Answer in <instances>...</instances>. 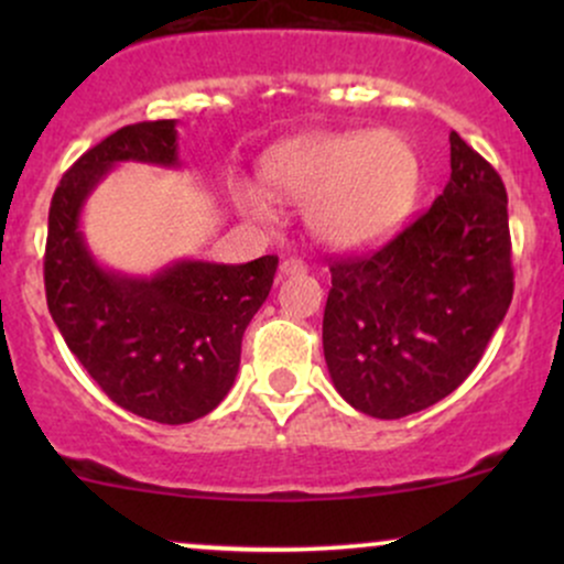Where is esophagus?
<instances>
[{
	"instance_id": "1",
	"label": "esophagus",
	"mask_w": 564,
	"mask_h": 564,
	"mask_svg": "<svg viewBox=\"0 0 564 564\" xmlns=\"http://www.w3.org/2000/svg\"><path fill=\"white\" fill-rule=\"evenodd\" d=\"M307 273V264L302 260H296V257H291V260H283L281 262V278H291V275H304Z\"/></svg>"
}]
</instances>
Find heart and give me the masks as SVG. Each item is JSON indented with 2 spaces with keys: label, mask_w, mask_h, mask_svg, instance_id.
Listing matches in <instances>:
<instances>
[{
  "label": "heart",
  "mask_w": 564,
  "mask_h": 564,
  "mask_svg": "<svg viewBox=\"0 0 564 564\" xmlns=\"http://www.w3.org/2000/svg\"><path fill=\"white\" fill-rule=\"evenodd\" d=\"M278 198L307 204V225L328 249L360 251L403 228L422 187L416 151L392 129L323 132L291 140L264 159ZM241 206L257 219L275 215L257 185L241 187Z\"/></svg>",
  "instance_id": "heart-1"
}]
</instances>
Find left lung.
<instances>
[{
  "mask_svg": "<svg viewBox=\"0 0 564 564\" xmlns=\"http://www.w3.org/2000/svg\"><path fill=\"white\" fill-rule=\"evenodd\" d=\"M514 273L507 187L451 132V180L384 249L332 264L323 355L336 392L373 419L440 403L480 364Z\"/></svg>",
  "mask_w": 564,
  "mask_h": 564,
  "instance_id": "obj_1",
  "label": "left lung"
}]
</instances>
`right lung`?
Segmentation results:
<instances>
[{
  "label": "right lung",
  "mask_w": 564,
  "mask_h": 564,
  "mask_svg": "<svg viewBox=\"0 0 564 564\" xmlns=\"http://www.w3.org/2000/svg\"><path fill=\"white\" fill-rule=\"evenodd\" d=\"M127 161L180 170L177 119L121 127L63 174L50 204L47 307L116 405L159 424H187L230 392L243 332L268 300L278 257L246 264L183 257L153 275L97 262L82 230L84 204Z\"/></svg>",
  "instance_id": "obj_1"
}]
</instances>
